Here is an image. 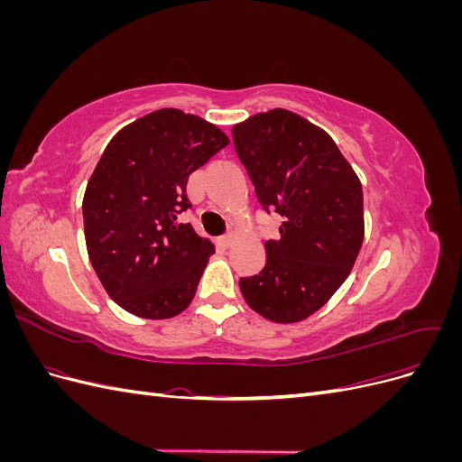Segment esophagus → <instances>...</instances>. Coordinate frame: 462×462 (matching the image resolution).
I'll use <instances>...</instances> for the list:
<instances>
[{
    "label": "esophagus",
    "mask_w": 462,
    "mask_h": 462,
    "mask_svg": "<svg viewBox=\"0 0 462 462\" xmlns=\"http://www.w3.org/2000/svg\"><path fill=\"white\" fill-rule=\"evenodd\" d=\"M231 241H233V235H231V233H226V235L217 236V243H219V245H223V246H229V245H231Z\"/></svg>",
    "instance_id": "obj_1"
}]
</instances>
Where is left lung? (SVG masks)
I'll use <instances>...</instances> for the list:
<instances>
[{
  "label": "left lung",
  "mask_w": 462,
  "mask_h": 462,
  "mask_svg": "<svg viewBox=\"0 0 462 462\" xmlns=\"http://www.w3.org/2000/svg\"><path fill=\"white\" fill-rule=\"evenodd\" d=\"M236 156L265 212L283 217L265 241V265L239 287L253 310L279 324L309 318L351 273L365 239L362 187L333 138L287 109L233 127Z\"/></svg>",
  "instance_id": "1"
}]
</instances>
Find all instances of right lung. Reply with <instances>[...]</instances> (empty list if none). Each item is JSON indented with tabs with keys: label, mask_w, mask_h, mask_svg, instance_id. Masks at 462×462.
<instances>
[{
	"label": "right lung",
	"mask_w": 462,
	"mask_h": 462,
	"mask_svg": "<svg viewBox=\"0 0 462 462\" xmlns=\"http://www.w3.org/2000/svg\"><path fill=\"white\" fill-rule=\"evenodd\" d=\"M229 144L216 125L165 107L106 146L82 200L88 256L107 295L127 312L163 319L197 292L214 245L180 223L187 180Z\"/></svg>",
	"instance_id": "add662e5"
}]
</instances>
